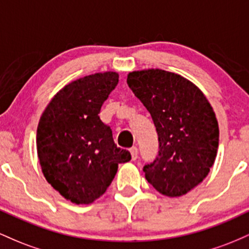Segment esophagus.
Listing matches in <instances>:
<instances>
[{
	"label": "esophagus",
	"instance_id": "34e87169",
	"mask_svg": "<svg viewBox=\"0 0 249 249\" xmlns=\"http://www.w3.org/2000/svg\"><path fill=\"white\" fill-rule=\"evenodd\" d=\"M130 152H131V157H132V160H136V159L138 158V148L132 147L130 150Z\"/></svg>",
	"mask_w": 249,
	"mask_h": 249
}]
</instances>
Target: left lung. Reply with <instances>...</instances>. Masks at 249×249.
Instances as JSON below:
<instances>
[{
    "label": "left lung",
    "mask_w": 249,
    "mask_h": 249,
    "mask_svg": "<svg viewBox=\"0 0 249 249\" xmlns=\"http://www.w3.org/2000/svg\"><path fill=\"white\" fill-rule=\"evenodd\" d=\"M127 85L158 133V154L142 168L145 178L164 196H184L206 178L215 160L219 126L212 107L193 83L165 70L133 71Z\"/></svg>",
    "instance_id": "obj_1"
}]
</instances>
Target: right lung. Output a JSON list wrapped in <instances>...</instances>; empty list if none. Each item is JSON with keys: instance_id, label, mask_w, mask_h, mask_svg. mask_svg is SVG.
<instances>
[{"instance_id": "add662e5", "label": "right lung", "mask_w": 249, "mask_h": 249, "mask_svg": "<svg viewBox=\"0 0 249 249\" xmlns=\"http://www.w3.org/2000/svg\"><path fill=\"white\" fill-rule=\"evenodd\" d=\"M118 73H95L70 83L51 99L37 127V154L49 184L67 200L91 204L103 196L118 164L131 160L101 121L103 103Z\"/></svg>"}]
</instances>
